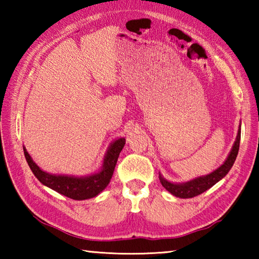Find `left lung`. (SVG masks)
Listing matches in <instances>:
<instances>
[{"instance_id":"8db88e82","label":"left lung","mask_w":259,"mask_h":259,"mask_svg":"<svg viewBox=\"0 0 259 259\" xmlns=\"http://www.w3.org/2000/svg\"><path fill=\"white\" fill-rule=\"evenodd\" d=\"M240 138H241V129L239 128L238 136H236L234 145L232 147L229 156H227V159L225 160L224 163L211 174L198 177L193 179V181L182 183V184L170 183L162 177L161 175H159L160 183L162 184V186H163L166 191L171 193L172 195L182 199L194 198V196L200 195L201 193L209 190L210 187H212L214 184L218 183L222 178H224L227 175V172L231 170L232 165L234 164V161L236 159V155H238L239 147H240Z\"/></svg>"}]
</instances>
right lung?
<instances>
[{
	"label": "right lung",
	"instance_id": "1",
	"mask_svg": "<svg viewBox=\"0 0 259 259\" xmlns=\"http://www.w3.org/2000/svg\"><path fill=\"white\" fill-rule=\"evenodd\" d=\"M124 138H119L115 142H113L111 146L108 147L107 153L105 154L103 168L98 172L84 177L48 174L41 170V168H38V165L32 160L25 147L24 154L30 170L43 185L73 200H87L97 196L111 182L114 168H115L122 148L124 147Z\"/></svg>",
	"mask_w": 259,
	"mask_h": 259
}]
</instances>
